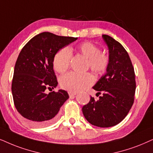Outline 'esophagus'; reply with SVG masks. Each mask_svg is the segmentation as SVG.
<instances>
[{
    "label": "esophagus",
    "instance_id": "1",
    "mask_svg": "<svg viewBox=\"0 0 153 153\" xmlns=\"http://www.w3.org/2000/svg\"><path fill=\"white\" fill-rule=\"evenodd\" d=\"M68 94H69V97H72V96H76L77 93H76V92H72V91H69Z\"/></svg>",
    "mask_w": 153,
    "mask_h": 153
}]
</instances>
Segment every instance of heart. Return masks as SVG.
<instances>
[{
    "label": "heart",
    "mask_w": 153,
    "mask_h": 153,
    "mask_svg": "<svg viewBox=\"0 0 153 153\" xmlns=\"http://www.w3.org/2000/svg\"><path fill=\"white\" fill-rule=\"evenodd\" d=\"M81 54L88 59V67L96 74L106 72L110 64V57L105 53L100 52V48L94 43L86 41L77 46ZM72 51L65 47L57 51L53 58V67L57 72L63 73L68 69L72 58ZM95 79L91 73L78 74L69 72L61 76L59 84L62 88L72 92H77L88 88L94 83Z\"/></svg>",
    "instance_id": "b5f03b06"
}]
</instances>
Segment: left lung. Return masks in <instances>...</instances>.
Instances as JSON below:
<instances>
[{
	"label": "left lung",
	"mask_w": 153,
	"mask_h": 153,
	"mask_svg": "<svg viewBox=\"0 0 153 153\" xmlns=\"http://www.w3.org/2000/svg\"><path fill=\"white\" fill-rule=\"evenodd\" d=\"M102 37L108 46L110 64L93 88L102 96L98 100L91 97L82 112L91 124L106 128L115 126L128 114L134 104L136 80L129 55L122 45L108 35Z\"/></svg>",
	"instance_id": "8db88e82"
}]
</instances>
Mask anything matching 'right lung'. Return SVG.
I'll return each mask as SVG.
<instances>
[{"label": "right lung", "mask_w": 153, "mask_h": 153, "mask_svg": "<svg viewBox=\"0 0 153 153\" xmlns=\"http://www.w3.org/2000/svg\"><path fill=\"white\" fill-rule=\"evenodd\" d=\"M77 38L43 32L33 37L17 57L12 82L14 104L18 112L33 126H45L54 122L57 113L69 98L67 91L46 94L57 81L53 70V58L59 50Z\"/></svg>", "instance_id": "add662e5"}]
</instances>
